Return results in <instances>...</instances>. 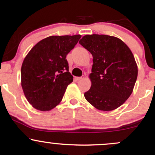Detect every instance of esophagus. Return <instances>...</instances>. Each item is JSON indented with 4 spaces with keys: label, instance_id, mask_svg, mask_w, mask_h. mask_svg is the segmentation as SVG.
Masks as SVG:
<instances>
[{
    "label": "esophagus",
    "instance_id": "esophagus-1",
    "mask_svg": "<svg viewBox=\"0 0 155 155\" xmlns=\"http://www.w3.org/2000/svg\"><path fill=\"white\" fill-rule=\"evenodd\" d=\"M83 78H84V77H76L75 78H76V80H77V81H80V80H81Z\"/></svg>",
    "mask_w": 155,
    "mask_h": 155
}]
</instances>
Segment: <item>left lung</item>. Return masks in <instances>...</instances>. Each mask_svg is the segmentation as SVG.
Returning <instances> with one entry per match:
<instances>
[{"label":"left lung","mask_w":155,"mask_h":155,"mask_svg":"<svg viewBox=\"0 0 155 155\" xmlns=\"http://www.w3.org/2000/svg\"><path fill=\"white\" fill-rule=\"evenodd\" d=\"M79 43L93 58L91 87L85 98L99 110L118 108L131 95L138 77L131 51L121 39L108 35H86Z\"/></svg>","instance_id":"obj_1"}]
</instances>
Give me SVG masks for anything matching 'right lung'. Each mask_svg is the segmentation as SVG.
Masks as SVG:
<instances>
[{
	"mask_svg": "<svg viewBox=\"0 0 155 155\" xmlns=\"http://www.w3.org/2000/svg\"><path fill=\"white\" fill-rule=\"evenodd\" d=\"M81 37H47L26 56L21 68V84L26 98L35 109L49 111L62 100L67 86L73 81L66 57Z\"/></svg>",
	"mask_w": 155,
	"mask_h": 155,
	"instance_id": "1",
	"label": "right lung"
}]
</instances>
